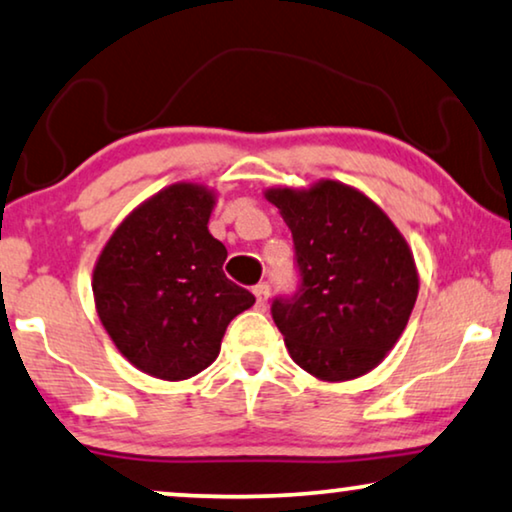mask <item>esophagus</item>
<instances>
[{
    "label": "esophagus",
    "mask_w": 512,
    "mask_h": 512,
    "mask_svg": "<svg viewBox=\"0 0 512 512\" xmlns=\"http://www.w3.org/2000/svg\"><path fill=\"white\" fill-rule=\"evenodd\" d=\"M255 292V299H257V308H266V301H269V294H271V285L269 283H259L253 287Z\"/></svg>",
    "instance_id": "1"
}]
</instances>
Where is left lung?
Instances as JSON below:
<instances>
[{"instance_id": "obj_1", "label": "left lung", "mask_w": 512, "mask_h": 512, "mask_svg": "<svg viewBox=\"0 0 512 512\" xmlns=\"http://www.w3.org/2000/svg\"><path fill=\"white\" fill-rule=\"evenodd\" d=\"M294 241L297 290L278 294L271 318L301 369L350 380L380 364L417 299L413 253L392 220L362 192L322 181L269 190Z\"/></svg>"}]
</instances>
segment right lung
<instances>
[{"mask_svg":"<svg viewBox=\"0 0 512 512\" xmlns=\"http://www.w3.org/2000/svg\"><path fill=\"white\" fill-rule=\"evenodd\" d=\"M213 194L176 183L115 229L97 259L99 320L136 369L162 380L197 376L225 329L255 304L222 271L227 248L208 232Z\"/></svg>","mask_w":512,"mask_h":512,"instance_id":"1","label":"right lung"}]
</instances>
